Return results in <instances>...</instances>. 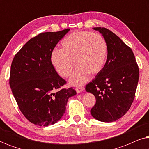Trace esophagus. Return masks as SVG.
Segmentation results:
<instances>
[{"mask_svg":"<svg viewBox=\"0 0 149 149\" xmlns=\"http://www.w3.org/2000/svg\"><path fill=\"white\" fill-rule=\"evenodd\" d=\"M85 89V87H82V86H80V87H77L76 88V91L77 93H81L82 91L84 90Z\"/></svg>","mask_w":149,"mask_h":149,"instance_id":"obj_1","label":"esophagus"}]
</instances>
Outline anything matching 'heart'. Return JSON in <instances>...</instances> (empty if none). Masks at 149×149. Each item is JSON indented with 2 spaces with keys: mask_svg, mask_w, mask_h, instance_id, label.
<instances>
[{
  "mask_svg": "<svg viewBox=\"0 0 149 149\" xmlns=\"http://www.w3.org/2000/svg\"><path fill=\"white\" fill-rule=\"evenodd\" d=\"M108 45L100 34L89 31H77L66 36L62 42L61 50L52 52L51 60L58 74L64 78L71 75L73 85H82L88 80L89 74H97L104 66Z\"/></svg>",
  "mask_w": 149,
  "mask_h": 149,
  "instance_id": "b5f03b06",
  "label": "heart"
}]
</instances>
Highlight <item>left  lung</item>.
I'll return each instance as SVG.
<instances>
[{
	"mask_svg": "<svg viewBox=\"0 0 149 149\" xmlns=\"http://www.w3.org/2000/svg\"><path fill=\"white\" fill-rule=\"evenodd\" d=\"M108 45L107 62L100 72L85 87L95 97L90 113L102 122L117 121L133 102L139 79V68L134 53L119 36L105 28L96 27Z\"/></svg>",
	"mask_w": 149,
	"mask_h": 149,
	"instance_id": "left-lung-1",
	"label": "left lung"
}]
</instances>
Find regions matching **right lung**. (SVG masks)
<instances>
[{
    "label": "right lung",
    "instance_id": "right-lung-1",
    "mask_svg": "<svg viewBox=\"0 0 149 149\" xmlns=\"http://www.w3.org/2000/svg\"><path fill=\"white\" fill-rule=\"evenodd\" d=\"M70 29L43 32L32 38L15 54L9 85L19 109L31 123L40 126L56 123L66 111L72 87L62 89L66 81L59 76L51 56L58 42Z\"/></svg>",
    "mask_w": 149,
    "mask_h": 149
}]
</instances>
